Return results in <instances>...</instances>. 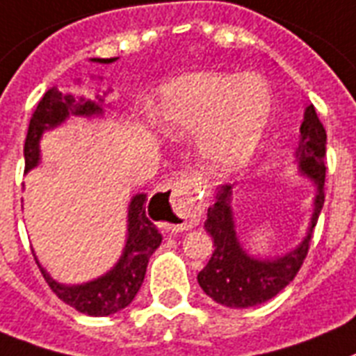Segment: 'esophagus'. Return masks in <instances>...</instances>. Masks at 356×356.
Masks as SVG:
<instances>
[{"mask_svg":"<svg viewBox=\"0 0 356 356\" xmlns=\"http://www.w3.org/2000/svg\"><path fill=\"white\" fill-rule=\"evenodd\" d=\"M154 205L161 211L163 225L171 231H185L200 220L202 207L189 185L176 181L167 184L154 198Z\"/></svg>","mask_w":356,"mask_h":356,"instance_id":"obj_1","label":"esophagus"}]
</instances>
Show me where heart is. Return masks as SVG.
I'll return each instance as SVG.
<instances>
[{
	"label": "heart",
	"mask_w": 356,
	"mask_h": 356,
	"mask_svg": "<svg viewBox=\"0 0 356 356\" xmlns=\"http://www.w3.org/2000/svg\"><path fill=\"white\" fill-rule=\"evenodd\" d=\"M273 114L269 85L254 74L191 72L160 89L152 120L172 138L195 136V158L205 172L242 171L262 145Z\"/></svg>",
	"instance_id": "b5f03b06"
}]
</instances>
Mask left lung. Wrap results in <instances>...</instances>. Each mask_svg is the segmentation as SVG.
Segmentation results:
<instances>
[{
    "mask_svg": "<svg viewBox=\"0 0 356 356\" xmlns=\"http://www.w3.org/2000/svg\"><path fill=\"white\" fill-rule=\"evenodd\" d=\"M325 129L313 105L305 108L295 161L298 172L315 184L313 213L305 236L295 249L282 257H252L243 249L236 233L233 213V185L216 189L214 204L207 209L205 231L213 236L214 251L207 266L198 273V284L216 304L243 309L277 296L296 277L309 249L318 214L324 207Z\"/></svg>",
    "mask_w": 356,
    "mask_h": 356,
    "instance_id": "8db88e82",
    "label": "left lung"
}]
</instances>
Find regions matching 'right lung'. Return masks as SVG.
<instances>
[{"label": "right lung", "mask_w": 356, "mask_h": 356, "mask_svg": "<svg viewBox=\"0 0 356 356\" xmlns=\"http://www.w3.org/2000/svg\"><path fill=\"white\" fill-rule=\"evenodd\" d=\"M118 58H92L94 63H114ZM105 96L98 94L96 99L74 98L72 94H63L52 87L43 94L36 111L29 123V132L25 140V172L40 165V140L45 131L60 127L70 116L78 118H94L104 116ZM147 195H134L129 202L127 213V240L123 245L122 257L114 267L105 275L83 282V284H61L47 273L45 267H40L41 275L58 298L74 307L76 311L89 316H108L127 307L140 291L145 278L149 258L161 243V234L152 224L145 211Z\"/></svg>", "instance_id": "1"}]
</instances>
